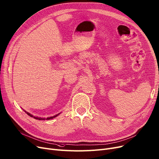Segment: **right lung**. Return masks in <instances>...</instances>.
I'll list each match as a JSON object with an SVG mask.
<instances>
[{"label":"right lung","mask_w":159,"mask_h":159,"mask_svg":"<svg viewBox=\"0 0 159 159\" xmlns=\"http://www.w3.org/2000/svg\"><path fill=\"white\" fill-rule=\"evenodd\" d=\"M26 112V111H25ZM27 113L28 114V115L29 116H30V117H33L34 119H39V120H45V119H46V120H49V119H53V118H54V117H57V116L59 114H57V115H56V116H53V117H48V118H41V117H34L33 116H32L30 113H28V112H27Z\"/></svg>","instance_id":"add662e5"}]
</instances>
